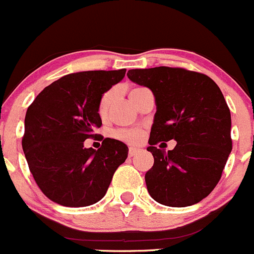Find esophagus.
Here are the masks:
<instances>
[{
    "label": "esophagus",
    "instance_id": "1",
    "mask_svg": "<svg viewBox=\"0 0 254 254\" xmlns=\"http://www.w3.org/2000/svg\"><path fill=\"white\" fill-rule=\"evenodd\" d=\"M139 148H135V147H130L129 150H128V154H129V157H133V155L137 154L138 152H139Z\"/></svg>",
    "mask_w": 254,
    "mask_h": 254
}]
</instances>
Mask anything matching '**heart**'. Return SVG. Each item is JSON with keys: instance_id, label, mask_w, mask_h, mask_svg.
Listing matches in <instances>:
<instances>
[{"instance_id": "obj_1", "label": "heart", "mask_w": 254, "mask_h": 254, "mask_svg": "<svg viewBox=\"0 0 254 254\" xmlns=\"http://www.w3.org/2000/svg\"><path fill=\"white\" fill-rule=\"evenodd\" d=\"M139 90H142V87H135L132 91L129 92V96L134 95L135 92H138ZM115 97H116V90L111 89L109 91L105 92L101 96L99 102V115L101 119H106L109 116L110 107H111L112 102H114ZM114 135L119 139L124 140L127 143H140L142 142L143 137H144V132L139 128H129V129H117L114 132Z\"/></svg>"}]
</instances>
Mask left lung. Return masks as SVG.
<instances>
[{
  "label": "left lung",
  "mask_w": 254,
  "mask_h": 254,
  "mask_svg": "<svg viewBox=\"0 0 254 254\" xmlns=\"http://www.w3.org/2000/svg\"><path fill=\"white\" fill-rule=\"evenodd\" d=\"M128 79L152 90L157 112L147 148L154 164L145 173L150 196L159 204H197L220 182L232 150L231 114L211 77L183 67L132 69ZM177 140L173 151L155 144Z\"/></svg>",
  "instance_id": "left-lung-1"
}]
</instances>
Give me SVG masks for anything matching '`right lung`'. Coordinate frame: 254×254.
I'll return each mask as SVG.
<instances>
[{
	"label": "right lung",
	"mask_w": 254,
	"mask_h": 254,
	"mask_svg": "<svg viewBox=\"0 0 254 254\" xmlns=\"http://www.w3.org/2000/svg\"><path fill=\"white\" fill-rule=\"evenodd\" d=\"M126 69L65 75L34 99L24 119L22 148L43 194L67 207L90 206L106 194L128 147L105 138L97 150L85 148L101 127L99 102L121 81Z\"/></svg>",
	"instance_id": "right-lung-1"
}]
</instances>
